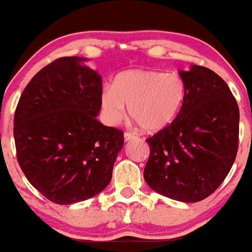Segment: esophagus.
Listing matches in <instances>:
<instances>
[{
    "label": "esophagus",
    "instance_id": "esophagus-1",
    "mask_svg": "<svg viewBox=\"0 0 252 252\" xmlns=\"http://www.w3.org/2000/svg\"><path fill=\"white\" fill-rule=\"evenodd\" d=\"M136 138H137V136H136L135 134H131V132H124V141H126V142L136 140Z\"/></svg>",
    "mask_w": 252,
    "mask_h": 252
}]
</instances>
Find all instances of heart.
<instances>
[{"label":"heart","mask_w":252,"mask_h":252,"mask_svg":"<svg viewBox=\"0 0 252 252\" xmlns=\"http://www.w3.org/2000/svg\"><path fill=\"white\" fill-rule=\"evenodd\" d=\"M186 94L184 80L176 74L129 70L115 77L103 90L100 106L106 122L117 124L129 115L144 131L156 132L174 122Z\"/></svg>","instance_id":"obj_1"}]
</instances>
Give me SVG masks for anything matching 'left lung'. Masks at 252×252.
<instances>
[{
    "mask_svg": "<svg viewBox=\"0 0 252 252\" xmlns=\"http://www.w3.org/2000/svg\"><path fill=\"white\" fill-rule=\"evenodd\" d=\"M186 94L174 122L147 138L144 180L161 195L196 202L212 194L238 150L239 109L227 84L212 70L179 71Z\"/></svg>",
    "mask_w": 252,
    "mask_h": 252,
    "instance_id": "1",
    "label": "left lung"
}]
</instances>
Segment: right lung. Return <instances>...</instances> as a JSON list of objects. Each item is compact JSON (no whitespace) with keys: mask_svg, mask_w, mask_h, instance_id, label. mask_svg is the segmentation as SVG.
<instances>
[{"mask_svg":"<svg viewBox=\"0 0 252 252\" xmlns=\"http://www.w3.org/2000/svg\"><path fill=\"white\" fill-rule=\"evenodd\" d=\"M88 58L63 57L41 68L20 97L14 138L26 178L48 200H88L110 184L121 130L103 126L102 77Z\"/></svg>","mask_w":252,"mask_h":252,"instance_id":"right-lung-1","label":"right lung"}]
</instances>
